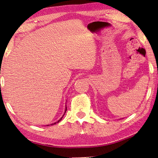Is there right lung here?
I'll return each instance as SVG.
<instances>
[{"label": "right lung", "instance_id": "add662e5", "mask_svg": "<svg viewBox=\"0 0 158 158\" xmlns=\"http://www.w3.org/2000/svg\"><path fill=\"white\" fill-rule=\"evenodd\" d=\"M66 109H67V108H66V109H65V112H64V113H66ZM64 114H63V117H61V118L59 119V120L58 121H57L56 123H59V122H60V121L62 120V118H63V116H64ZM56 123H53V124H51V125H55V124H56ZM47 126H48V125H47Z\"/></svg>", "mask_w": 158, "mask_h": 158}]
</instances>
